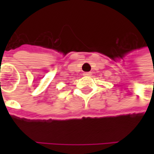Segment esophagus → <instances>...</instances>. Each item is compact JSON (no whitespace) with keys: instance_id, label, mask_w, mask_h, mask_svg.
I'll list each match as a JSON object with an SVG mask.
<instances>
[{"instance_id":"34e87169","label":"esophagus","mask_w":154,"mask_h":154,"mask_svg":"<svg viewBox=\"0 0 154 154\" xmlns=\"http://www.w3.org/2000/svg\"><path fill=\"white\" fill-rule=\"evenodd\" d=\"M91 75H92L91 72H85L84 73V76H91Z\"/></svg>"}]
</instances>
